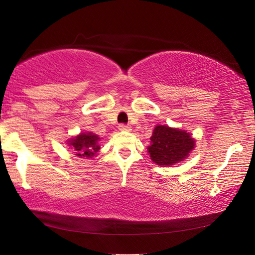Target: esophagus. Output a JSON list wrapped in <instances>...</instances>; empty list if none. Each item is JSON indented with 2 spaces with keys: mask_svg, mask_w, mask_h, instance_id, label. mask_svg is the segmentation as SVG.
Instances as JSON below:
<instances>
[{
  "mask_svg": "<svg viewBox=\"0 0 255 255\" xmlns=\"http://www.w3.org/2000/svg\"><path fill=\"white\" fill-rule=\"evenodd\" d=\"M119 129L122 131H130L131 127L128 126V125H119Z\"/></svg>",
  "mask_w": 255,
  "mask_h": 255,
  "instance_id": "1",
  "label": "esophagus"
}]
</instances>
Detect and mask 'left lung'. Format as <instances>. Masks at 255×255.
<instances>
[{"mask_svg": "<svg viewBox=\"0 0 255 255\" xmlns=\"http://www.w3.org/2000/svg\"><path fill=\"white\" fill-rule=\"evenodd\" d=\"M147 152L159 166H171L183 162L195 149L196 140L191 133L167 125L155 126Z\"/></svg>", "mask_w": 255, "mask_h": 255, "instance_id": "obj_1", "label": "left lung"}]
</instances>
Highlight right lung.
Returning a JSON list of instances; mask_svg holds the SVG:
<instances>
[{"label":"right lung","instance_id":"right-lung-1","mask_svg":"<svg viewBox=\"0 0 255 255\" xmlns=\"http://www.w3.org/2000/svg\"><path fill=\"white\" fill-rule=\"evenodd\" d=\"M100 139V137L91 131L80 132L79 135L70 138L66 144L73 149L76 156L90 159L97 156L100 149V144H99Z\"/></svg>","mask_w":255,"mask_h":255}]
</instances>
